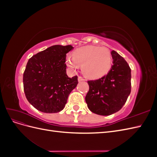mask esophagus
Here are the masks:
<instances>
[{
    "instance_id": "1",
    "label": "esophagus",
    "mask_w": 157,
    "mask_h": 157,
    "mask_svg": "<svg viewBox=\"0 0 157 157\" xmlns=\"http://www.w3.org/2000/svg\"><path fill=\"white\" fill-rule=\"evenodd\" d=\"M78 82L83 81V80H84V78H83V77H78Z\"/></svg>"
}]
</instances>
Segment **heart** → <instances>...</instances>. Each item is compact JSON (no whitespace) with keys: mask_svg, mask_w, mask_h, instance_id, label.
<instances>
[{"mask_svg":"<svg viewBox=\"0 0 157 157\" xmlns=\"http://www.w3.org/2000/svg\"><path fill=\"white\" fill-rule=\"evenodd\" d=\"M66 65L72 70L82 65V72L89 78L96 79L105 75L111 67L112 56L107 48L88 46L75 50L72 58L68 56Z\"/></svg>","mask_w":157,"mask_h":157,"instance_id":"heart-1","label":"heart"}]
</instances>
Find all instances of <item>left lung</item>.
<instances>
[{
	"mask_svg": "<svg viewBox=\"0 0 157 157\" xmlns=\"http://www.w3.org/2000/svg\"><path fill=\"white\" fill-rule=\"evenodd\" d=\"M113 65L107 75L88 80L85 100L88 109L97 115L107 116L118 111L131 92V69L126 60L113 50Z\"/></svg>",
	"mask_w": 157,
	"mask_h": 157,
	"instance_id": "1",
	"label": "left lung"
}]
</instances>
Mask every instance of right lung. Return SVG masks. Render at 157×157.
<instances>
[{
    "instance_id": "right-lung-1",
    "label": "right lung",
    "mask_w": 157,
    "mask_h": 157,
    "mask_svg": "<svg viewBox=\"0 0 157 157\" xmlns=\"http://www.w3.org/2000/svg\"><path fill=\"white\" fill-rule=\"evenodd\" d=\"M71 45H54L33 56L23 73L26 98L37 110L46 113L63 110L69 95L78 84L77 76L66 74V54Z\"/></svg>"
}]
</instances>
